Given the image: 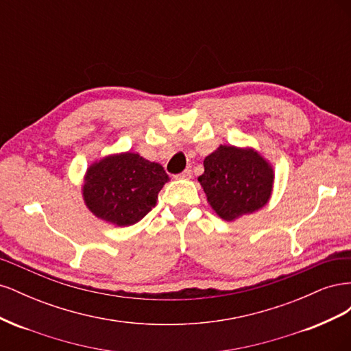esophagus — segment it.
<instances>
[{
	"label": "esophagus",
	"instance_id": "34e87169",
	"mask_svg": "<svg viewBox=\"0 0 351 351\" xmlns=\"http://www.w3.org/2000/svg\"><path fill=\"white\" fill-rule=\"evenodd\" d=\"M192 176H193V171H192V169H190V168H186L183 173H180V174L177 176V178H190Z\"/></svg>",
	"mask_w": 351,
	"mask_h": 351
}]
</instances>
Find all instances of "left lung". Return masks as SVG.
<instances>
[{"label":"left lung","instance_id":"left-lung-1","mask_svg":"<svg viewBox=\"0 0 351 351\" xmlns=\"http://www.w3.org/2000/svg\"><path fill=\"white\" fill-rule=\"evenodd\" d=\"M199 182L217 214L232 221L267 204L274 182L269 164L252 149L219 146L204 161Z\"/></svg>","mask_w":351,"mask_h":351}]
</instances>
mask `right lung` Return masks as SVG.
Instances as JSON below:
<instances>
[{"mask_svg":"<svg viewBox=\"0 0 351 351\" xmlns=\"http://www.w3.org/2000/svg\"><path fill=\"white\" fill-rule=\"evenodd\" d=\"M168 180L162 165L127 152L93 164L84 178L83 196L98 218L127 227L155 206Z\"/></svg>","mask_w":351,"mask_h":351,"instance_id":"obj_1","label":"right lung"}]
</instances>
